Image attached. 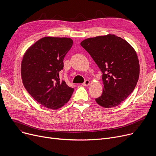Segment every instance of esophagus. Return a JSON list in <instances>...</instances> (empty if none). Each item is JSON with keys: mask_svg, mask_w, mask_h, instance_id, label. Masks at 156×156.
Returning <instances> with one entry per match:
<instances>
[{"mask_svg": "<svg viewBox=\"0 0 156 156\" xmlns=\"http://www.w3.org/2000/svg\"><path fill=\"white\" fill-rule=\"evenodd\" d=\"M90 81L88 80H87L85 81V82L83 83H82V85L85 87H87V86H88L90 85Z\"/></svg>", "mask_w": 156, "mask_h": 156, "instance_id": "esophagus-1", "label": "esophagus"}]
</instances>
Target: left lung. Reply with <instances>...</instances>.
<instances>
[{
    "mask_svg": "<svg viewBox=\"0 0 156 156\" xmlns=\"http://www.w3.org/2000/svg\"><path fill=\"white\" fill-rule=\"evenodd\" d=\"M80 44L103 74V92L96 102L105 108L119 105L138 80L140 65L135 49L125 40L111 34L87 38Z\"/></svg>",
    "mask_w": 156,
    "mask_h": 156,
    "instance_id": "8db88e82",
    "label": "left lung"
}]
</instances>
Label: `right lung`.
Instances as JSON below:
<instances>
[{
    "label": "right lung",
    "instance_id": "add662e5",
    "mask_svg": "<svg viewBox=\"0 0 156 156\" xmlns=\"http://www.w3.org/2000/svg\"><path fill=\"white\" fill-rule=\"evenodd\" d=\"M73 44L69 38L45 37L31 45L23 55L21 74L24 87L45 108L59 109L73 94L74 88L61 81L59 75Z\"/></svg>",
    "mask_w": 156,
    "mask_h": 156
}]
</instances>
